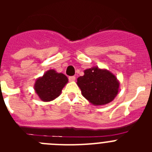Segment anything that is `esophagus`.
Wrapping results in <instances>:
<instances>
[{
	"instance_id": "34e87169",
	"label": "esophagus",
	"mask_w": 152,
	"mask_h": 152,
	"mask_svg": "<svg viewBox=\"0 0 152 152\" xmlns=\"http://www.w3.org/2000/svg\"><path fill=\"white\" fill-rule=\"evenodd\" d=\"M68 79H69L70 81H75V79H76V77H75V76H72V77H68Z\"/></svg>"
}]
</instances>
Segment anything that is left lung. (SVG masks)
Segmentation results:
<instances>
[{
    "instance_id": "left-lung-1",
    "label": "left lung",
    "mask_w": 152,
    "mask_h": 152,
    "mask_svg": "<svg viewBox=\"0 0 152 152\" xmlns=\"http://www.w3.org/2000/svg\"><path fill=\"white\" fill-rule=\"evenodd\" d=\"M84 73L77 79V84L83 96L91 104L105 105L117 96L119 81L109 70L94 66L84 70Z\"/></svg>"
}]
</instances>
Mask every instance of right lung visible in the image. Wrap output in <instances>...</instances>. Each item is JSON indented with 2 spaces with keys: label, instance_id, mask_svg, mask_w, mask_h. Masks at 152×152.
<instances>
[{
  "label": "right lung",
  "instance_id": "obj_1",
  "mask_svg": "<svg viewBox=\"0 0 152 152\" xmlns=\"http://www.w3.org/2000/svg\"><path fill=\"white\" fill-rule=\"evenodd\" d=\"M68 82L66 75L58 73L54 69H49L36 79L33 88L42 101L49 102L61 94L63 88Z\"/></svg>",
  "mask_w": 152,
  "mask_h": 152
}]
</instances>
